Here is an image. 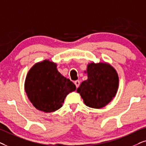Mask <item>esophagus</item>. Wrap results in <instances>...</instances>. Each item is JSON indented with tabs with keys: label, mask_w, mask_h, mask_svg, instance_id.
Returning a JSON list of instances; mask_svg holds the SVG:
<instances>
[{
	"label": "esophagus",
	"mask_w": 146,
	"mask_h": 146,
	"mask_svg": "<svg viewBox=\"0 0 146 146\" xmlns=\"http://www.w3.org/2000/svg\"><path fill=\"white\" fill-rule=\"evenodd\" d=\"M74 83H75V85H76V87L77 88V87L79 86V85H80V81H79V80H76L74 82Z\"/></svg>",
	"instance_id": "esophagus-1"
}]
</instances>
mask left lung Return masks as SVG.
<instances>
[{
    "label": "left lung",
    "mask_w": 146,
    "mask_h": 146,
    "mask_svg": "<svg viewBox=\"0 0 146 146\" xmlns=\"http://www.w3.org/2000/svg\"><path fill=\"white\" fill-rule=\"evenodd\" d=\"M87 80L81 83L77 93L89 108L100 109L108 104L117 93L119 77L108 63H91L87 66Z\"/></svg>",
    "instance_id": "left-lung-1"
}]
</instances>
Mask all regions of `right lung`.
<instances>
[{
  "instance_id": "1",
  "label": "right lung",
  "mask_w": 146,
  "mask_h": 146,
  "mask_svg": "<svg viewBox=\"0 0 146 146\" xmlns=\"http://www.w3.org/2000/svg\"><path fill=\"white\" fill-rule=\"evenodd\" d=\"M25 89L35 108L50 113L61 108L66 96L76 86L57 71L56 63L44 60L29 70Z\"/></svg>"
}]
</instances>
